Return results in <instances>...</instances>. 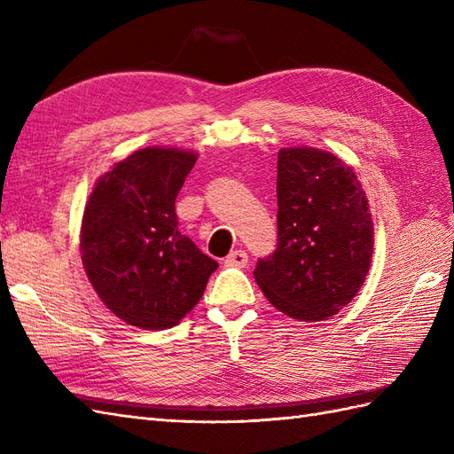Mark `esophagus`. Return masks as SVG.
<instances>
[{
	"instance_id": "34e87169",
	"label": "esophagus",
	"mask_w": 454,
	"mask_h": 454,
	"mask_svg": "<svg viewBox=\"0 0 454 454\" xmlns=\"http://www.w3.org/2000/svg\"><path fill=\"white\" fill-rule=\"evenodd\" d=\"M247 253L241 251V249H236L231 251L228 257L224 259V264L226 266H234V269H243V266H247Z\"/></svg>"
}]
</instances>
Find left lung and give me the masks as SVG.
I'll return each instance as SVG.
<instances>
[{
    "label": "left lung",
    "mask_w": 454,
    "mask_h": 454,
    "mask_svg": "<svg viewBox=\"0 0 454 454\" xmlns=\"http://www.w3.org/2000/svg\"><path fill=\"white\" fill-rule=\"evenodd\" d=\"M278 246L254 269L270 303L303 322L338 315L363 287L374 223L355 170L328 151L278 153Z\"/></svg>",
    "instance_id": "obj_1"
}]
</instances>
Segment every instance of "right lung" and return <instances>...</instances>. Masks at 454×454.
Segmentation results:
<instances>
[{"label":"right lung","mask_w":454,"mask_h":454,"mask_svg":"<svg viewBox=\"0 0 454 454\" xmlns=\"http://www.w3.org/2000/svg\"><path fill=\"white\" fill-rule=\"evenodd\" d=\"M195 160L174 147L134 151L103 174L86 203L84 270L106 307L130 326H176L218 269L178 230L174 201Z\"/></svg>","instance_id":"obj_1"}]
</instances>
